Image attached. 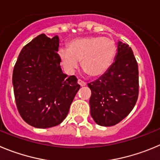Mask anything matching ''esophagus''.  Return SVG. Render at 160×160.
<instances>
[{
	"label": "esophagus",
	"instance_id": "1",
	"mask_svg": "<svg viewBox=\"0 0 160 160\" xmlns=\"http://www.w3.org/2000/svg\"><path fill=\"white\" fill-rule=\"evenodd\" d=\"M77 83H78L79 84H80V85L81 86V87H83V86H85L86 84H87V83H86V82L83 81V80H80V79H79L78 81H77Z\"/></svg>",
	"mask_w": 160,
	"mask_h": 160
}]
</instances>
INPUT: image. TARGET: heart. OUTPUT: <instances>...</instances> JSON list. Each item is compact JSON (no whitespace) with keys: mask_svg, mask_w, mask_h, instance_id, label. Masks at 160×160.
I'll return each mask as SVG.
<instances>
[{"mask_svg":"<svg viewBox=\"0 0 160 160\" xmlns=\"http://www.w3.org/2000/svg\"><path fill=\"white\" fill-rule=\"evenodd\" d=\"M116 54V42L103 37L73 39L68 44V48H60L58 51L60 64L68 73L74 72L79 61H81L82 68L91 77H100L106 72Z\"/></svg>","mask_w":160,"mask_h":160,"instance_id":"b5f03b06","label":"heart"}]
</instances>
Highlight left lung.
<instances>
[{"label": "left lung", "instance_id": "1", "mask_svg": "<svg viewBox=\"0 0 160 160\" xmlns=\"http://www.w3.org/2000/svg\"><path fill=\"white\" fill-rule=\"evenodd\" d=\"M117 51L108 71L88 83L92 91L91 116L100 126H113L123 120L135 107L139 96V70L132 49L119 41Z\"/></svg>", "mask_w": 160, "mask_h": 160}]
</instances>
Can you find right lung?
<instances>
[{
    "label": "right lung",
    "mask_w": 160,
    "mask_h": 160,
    "mask_svg": "<svg viewBox=\"0 0 160 160\" xmlns=\"http://www.w3.org/2000/svg\"><path fill=\"white\" fill-rule=\"evenodd\" d=\"M58 48L57 36L41 34L22 48L14 66L17 110L24 121L37 128L60 124L80 88L75 76L63 73Z\"/></svg>",
    "instance_id": "add662e5"
}]
</instances>
